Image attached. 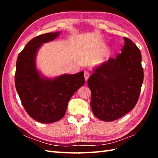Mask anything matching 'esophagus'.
<instances>
[{
    "mask_svg": "<svg viewBox=\"0 0 158 158\" xmlns=\"http://www.w3.org/2000/svg\"><path fill=\"white\" fill-rule=\"evenodd\" d=\"M89 74L88 72H85L84 73V78L85 80V81H87L89 78Z\"/></svg>",
    "mask_w": 158,
    "mask_h": 158,
    "instance_id": "34e87169",
    "label": "esophagus"
}]
</instances>
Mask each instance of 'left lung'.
I'll use <instances>...</instances> for the list:
<instances>
[{
    "label": "left lung",
    "instance_id": "left-lung-1",
    "mask_svg": "<svg viewBox=\"0 0 158 158\" xmlns=\"http://www.w3.org/2000/svg\"><path fill=\"white\" fill-rule=\"evenodd\" d=\"M121 53L94 69L88 80L90 106L94 115L113 121L131 111L136 104L144 79L140 49L124 37Z\"/></svg>",
    "mask_w": 158,
    "mask_h": 158
}]
</instances>
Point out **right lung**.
<instances>
[{
  "mask_svg": "<svg viewBox=\"0 0 158 158\" xmlns=\"http://www.w3.org/2000/svg\"><path fill=\"white\" fill-rule=\"evenodd\" d=\"M60 31L33 38L18 55L15 73L16 91L23 107L34 120L52 123L64 117L70 99L84 84V72L47 78L36 68L35 59L43 44L54 40Z\"/></svg>",
  "mask_w": 158,
  "mask_h": 158,
  "instance_id": "right-lung-1",
  "label": "right lung"
}]
</instances>
